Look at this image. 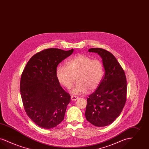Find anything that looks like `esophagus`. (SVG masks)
<instances>
[{"instance_id": "34e87169", "label": "esophagus", "mask_w": 149, "mask_h": 149, "mask_svg": "<svg viewBox=\"0 0 149 149\" xmlns=\"http://www.w3.org/2000/svg\"><path fill=\"white\" fill-rule=\"evenodd\" d=\"M78 98L79 97L77 96H71V99L72 101H76L78 99Z\"/></svg>"}]
</instances>
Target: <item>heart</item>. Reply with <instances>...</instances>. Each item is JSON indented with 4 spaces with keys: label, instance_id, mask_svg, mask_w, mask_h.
Returning a JSON list of instances; mask_svg holds the SVG:
<instances>
[{
    "label": "heart",
    "instance_id": "obj_1",
    "mask_svg": "<svg viewBox=\"0 0 149 149\" xmlns=\"http://www.w3.org/2000/svg\"><path fill=\"white\" fill-rule=\"evenodd\" d=\"M104 75V67L98 59L79 54L65 63V66L60 65L56 68V76L61 85L70 89L75 81L77 83L72 90L74 94L85 93L88 90L93 91L100 85Z\"/></svg>",
    "mask_w": 149,
    "mask_h": 149
}]
</instances>
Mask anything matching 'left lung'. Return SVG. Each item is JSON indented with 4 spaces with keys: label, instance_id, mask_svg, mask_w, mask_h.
Instances as JSON below:
<instances>
[{
    "label": "left lung",
    "instance_id": "left-lung-1",
    "mask_svg": "<svg viewBox=\"0 0 149 149\" xmlns=\"http://www.w3.org/2000/svg\"><path fill=\"white\" fill-rule=\"evenodd\" d=\"M88 52L100 56L105 73L97 89L87 99L85 115L91 124L103 127L113 123L124 108L126 79L122 67L110 52L101 48H91Z\"/></svg>",
    "mask_w": 149,
    "mask_h": 149
}]
</instances>
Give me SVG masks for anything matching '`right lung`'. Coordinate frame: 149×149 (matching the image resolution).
<instances>
[{"instance_id":"obj_1","label":"right lung","mask_w":149,"mask_h":149,"mask_svg":"<svg viewBox=\"0 0 149 149\" xmlns=\"http://www.w3.org/2000/svg\"><path fill=\"white\" fill-rule=\"evenodd\" d=\"M73 52L45 49L33 55L24 68L20 84L22 99L28 116L40 127L53 128L64 120L70 95L60 86L56 70Z\"/></svg>"}]
</instances>
